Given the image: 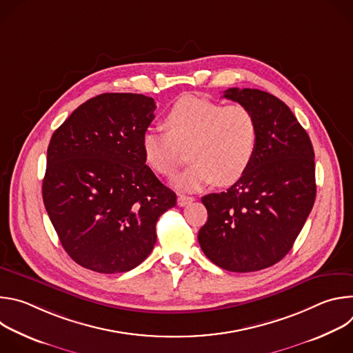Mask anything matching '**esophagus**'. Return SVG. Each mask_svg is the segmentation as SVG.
Listing matches in <instances>:
<instances>
[{"label": "esophagus", "instance_id": "obj_1", "mask_svg": "<svg viewBox=\"0 0 353 353\" xmlns=\"http://www.w3.org/2000/svg\"><path fill=\"white\" fill-rule=\"evenodd\" d=\"M194 201V198L192 196H187V195H179L177 196V205L179 207H185L187 204H190V203H192Z\"/></svg>", "mask_w": 353, "mask_h": 353}]
</instances>
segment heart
Here are the masks:
<instances>
[{
    "mask_svg": "<svg viewBox=\"0 0 353 353\" xmlns=\"http://www.w3.org/2000/svg\"><path fill=\"white\" fill-rule=\"evenodd\" d=\"M168 131L146 128L141 137L143 161L155 173L170 177L187 148L188 168L174 180L183 191H198L218 181H239L254 161L259 124L248 108L221 105L199 96H183L165 116Z\"/></svg>",
    "mask_w": 353,
    "mask_h": 353,
    "instance_id": "heart-1",
    "label": "heart"
}]
</instances>
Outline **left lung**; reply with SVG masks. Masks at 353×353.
<instances>
[{"label": "left lung", "instance_id": "left-lung-1", "mask_svg": "<svg viewBox=\"0 0 353 353\" xmlns=\"http://www.w3.org/2000/svg\"><path fill=\"white\" fill-rule=\"evenodd\" d=\"M253 112L259 148L247 173L228 191L203 196L207 223L198 232L204 254L232 272H253L281 261L316 199L314 150L290 109L260 89L223 92Z\"/></svg>", "mask_w": 353, "mask_h": 353}]
</instances>
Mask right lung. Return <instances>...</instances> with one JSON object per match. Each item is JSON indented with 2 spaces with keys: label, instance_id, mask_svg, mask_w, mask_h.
<instances>
[{
  "label": "right lung",
  "instance_id": "right-lung-1",
  "mask_svg": "<svg viewBox=\"0 0 353 353\" xmlns=\"http://www.w3.org/2000/svg\"><path fill=\"white\" fill-rule=\"evenodd\" d=\"M155 109L143 94H99L50 139L43 203L64 250L83 268L117 274L139 265L157 243L159 216L176 205L141 149Z\"/></svg>",
  "mask_w": 353,
  "mask_h": 353
}]
</instances>
